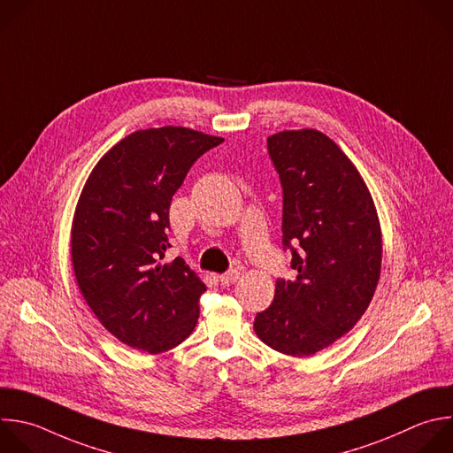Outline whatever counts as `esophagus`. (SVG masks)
<instances>
[{
    "label": "esophagus",
    "mask_w": 453,
    "mask_h": 453,
    "mask_svg": "<svg viewBox=\"0 0 453 453\" xmlns=\"http://www.w3.org/2000/svg\"><path fill=\"white\" fill-rule=\"evenodd\" d=\"M238 277H240V272L234 268V270H229L227 273L220 275V277H219V280H220V284H222V286H231V284H234V282L238 280Z\"/></svg>",
    "instance_id": "1"
}]
</instances>
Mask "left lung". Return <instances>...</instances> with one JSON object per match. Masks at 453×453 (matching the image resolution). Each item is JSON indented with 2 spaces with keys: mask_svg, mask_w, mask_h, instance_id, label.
<instances>
[{
  "mask_svg": "<svg viewBox=\"0 0 453 453\" xmlns=\"http://www.w3.org/2000/svg\"><path fill=\"white\" fill-rule=\"evenodd\" d=\"M268 153L282 185V242L300 249H291L296 277L275 282L254 331L280 354L310 357L368 310L380 279V222L357 167L326 133L279 131L268 136Z\"/></svg>",
  "mask_w": 453,
  "mask_h": 453,
  "instance_id": "obj_1",
  "label": "left lung"
}]
</instances>
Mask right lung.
Masks as SVG:
<instances>
[{"label":"right lung","instance_id":"obj_1","mask_svg":"<svg viewBox=\"0 0 453 453\" xmlns=\"http://www.w3.org/2000/svg\"><path fill=\"white\" fill-rule=\"evenodd\" d=\"M224 138L183 126L138 129L101 157L80 194L71 257L85 303L124 345L147 354L196 329L201 277L169 249L173 196L194 162Z\"/></svg>","mask_w":453,"mask_h":453}]
</instances>
